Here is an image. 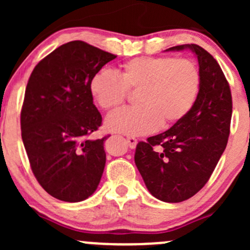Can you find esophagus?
I'll return each instance as SVG.
<instances>
[{"instance_id": "esophagus-1", "label": "esophagus", "mask_w": 250, "mask_h": 250, "mask_svg": "<svg viewBox=\"0 0 250 250\" xmlns=\"http://www.w3.org/2000/svg\"><path fill=\"white\" fill-rule=\"evenodd\" d=\"M125 140H127L128 146H129L130 148H135V146H137V144H138V140L135 139L134 137H127L125 138Z\"/></svg>"}]
</instances>
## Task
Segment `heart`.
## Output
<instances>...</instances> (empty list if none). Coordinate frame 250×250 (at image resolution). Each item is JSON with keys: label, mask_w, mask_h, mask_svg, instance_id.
Returning <instances> with one entry per match:
<instances>
[{"label": "heart", "mask_w": 250, "mask_h": 250, "mask_svg": "<svg viewBox=\"0 0 250 250\" xmlns=\"http://www.w3.org/2000/svg\"><path fill=\"white\" fill-rule=\"evenodd\" d=\"M201 88V74L190 59L172 57H138L123 62L115 75L103 70L89 82L94 102L105 111L120 109L128 90H139L133 109L106 118L110 132L128 135L148 134L162 127H172L195 105Z\"/></svg>", "instance_id": "b5f03b06"}]
</instances>
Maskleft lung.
<instances>
[{"label":"left lung","instance_id":"obj_1","mask_svg":"<svg viewBox=\"0 0 250 250\" xmlns=\"http://www.w3.org/2000/svg\"><path fill=\"white\" fill-rule=\"evenodd\" d=\"M184 49H190L198 60L197 100L172 128L138 143L134 156L151 195L169 203L188 200L206 185L228 145L232 115L230 87L218 62L197 44L167 50Z\"/></svg>","mask_w":250,"mask_h":250}]
</instances>
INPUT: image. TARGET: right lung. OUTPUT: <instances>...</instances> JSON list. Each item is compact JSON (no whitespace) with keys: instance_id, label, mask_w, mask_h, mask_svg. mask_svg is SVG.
<instances>
[{"instance_id":"1","label":"right lung","mask_w":250,"mask_h":250,"mask_svg":"<svg viewBox=\"0 0 250 250\" xmlns=\"http://www.w3.org/2000/svg\"><path fill=\"white\" fill-rule=\"evenodd\" d=\"M115 58L71 41L42 59L29 78L20 115L22 143L40 185L60 201L81 202L100 183L107 137L88 140L102 125L89 82Z\"/></svg>"}]
</instances>
